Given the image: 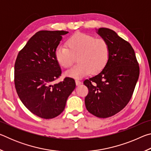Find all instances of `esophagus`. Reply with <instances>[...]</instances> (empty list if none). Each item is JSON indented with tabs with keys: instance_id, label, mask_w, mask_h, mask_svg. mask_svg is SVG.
I'll use <instances>...</instances> for the list:
<instances>
[{
	"instance_id": "1",
	"label": "esophagus",
	"mask_w": 151,
	"mask_h": 151,
	"mask_svg": "<svg viewBox=\"0 0 151 151\" xmlns=\"http://www.w3.org/2000/svg\"><path fill=\"white\" fill-rule=\"evenodd\" d=\"M75 83H76V86H78V85H81V84H82V82L80 81L79 80H76L75 81Z\"/></svg>"
}]
</instances>
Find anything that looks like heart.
I'll return each mask as SVG.
<instances>
[{
  "label": "heart",
  "mask_w": 151,
  "mask_h": 151,
  "mask_svg": "<svg viewBox=\"0 0 151 151\" xmlns=\"http://www.w3.org/2000/svg\"><path fill=\"white\" fill-rule=\"evenodd\" d=\"M66 47H59L55 52L58 63L64 68L73 65L75 57L78 64L65 72V75L81 78L91 73L96 74L103 69L108 63L109 46L103 39H96L93 35L76 32L68 38Z\"/></svg>",
  "instance_id": "b5f03b06"
}]
</instances>
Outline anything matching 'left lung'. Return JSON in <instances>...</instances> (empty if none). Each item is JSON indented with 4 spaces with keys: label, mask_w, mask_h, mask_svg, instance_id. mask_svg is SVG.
Instances as JSON below:
<instances>
[{
    "label": "left lung",
    "mask_w": 151,
    "mask_h": 151,
    "mask_svg": "<svg viewBox=\"0 0 151 151\" xmlns=\"http://www.w3.org/2000/svg\"><path fill=\"white\" fill-rule=\"evenodd\" d=\"M109 46V58L98 75L86 79L85 97L87 111L99 118L114 115L131 100L139 76L134 50L129 42L111 29L100 28L96 32Z\"/></svg>",
    "instance_id": "left-lung-1"
}]
</instances>
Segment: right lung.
<instances>
[{
    "instance_id": "1",
    "label": "right lung",
    "mask_w": 151,
    "mask_h": 151,
    "mask_svg": "<svg viewBox=\"0 0 151 151\" xmlns=\"http://www.w3.org/2000/svg\"><path fill=\"white\" fill-rule=\"evenodd\" d=\"M64 30H40L29 40L18 54L14 65V85L24 105L35 115L50 119L65 108L68 97L75 88V81L66 77L57 84L61 75L55 57Z\"/></svg>"
}]
</instances>
